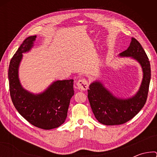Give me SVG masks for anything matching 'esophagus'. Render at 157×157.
Returning a JSON list of instances; mask_svg holds the SVG:
<instances>
[{
    "instance_id": "obj_1",
    "label": "esophagus",
    "mask_w": 157,
    "mask_h": 157,
    "mask_svg": "<svg viewBox=\"0 0 157 157\" xmlns=\"http://www.w3.org/2000/svg\"><path fill=\"white\" fill-rule=\"evenodd\" d=\"M77 86H78V89L82 90V91H86L89 88V83L86 79H79L77 82Z\"/></svg>"
}]
</instances>
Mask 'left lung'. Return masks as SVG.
Returning a JSON list of instances; mask_svg holds the SVG:
<instances>
[{"label":"left lung","mask_w":157,"mask_h":157,"mask_svg":"<svg viewBox=\"0 0 157 157\" xmlns=\"http://www.w3.org/2000/svg\"><path fill=\"white\" fill-rule=\"evenodd\" d=\"M121 57H131L139 63L143 71V79L136 94L128 98L116 97L96 80L90 84L88 98L93 113L98 122L105 125L125 123L141 110L146 102L151 78L150 63L141 45L132 38L126 50L119 54Z\"/></svg>","instance_id":"1"}]
</instances>
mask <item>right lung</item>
<instances>
[{"mask_svg":"<svg viewBox=\"0 0 157 157\" xmlns=\"http://www.w3.org/2000/svg\"><path fill=\"white\" fill-rule=\"evenodd\" d=\"M36 36L23 41L10 61L8 71L10 92L13 104L26 121L39 128L51 129L64 123L74 95L73 79L57 80L43 92L33 94L25 89L18 78V68L23 53L34 46Z\"/></svg>","mask_w":157,"mask_h":157,"instance_id":"add662e5","label":"right lung"}]
</instances>
